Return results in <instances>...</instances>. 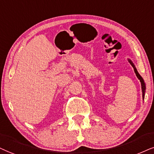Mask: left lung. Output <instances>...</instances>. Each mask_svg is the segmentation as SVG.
Returning <instances> with one entry per match:
<instances>
[{"label": "left lung", "instance_id": "8db88e82", "mask_svg": "<svg viewBox=\"0 0 154 154\" xmlns=\"http://www.w3.org/2000/svg\"><path fill=\"white\" fill-rule=\"evenodd\" d=\"M128 61H129L130 63L131 64V66H133V68H134V71H135V73H136V76H137V78L138 79V80L140 81V82H141V89H142V95H143V98H144V95H145V90H146V85H145V83H144L143 79H142V77L141 76V75H140V74L138 73V71H137V70H136L135 66L134 65V63H133L131 60L128 59Z\"/></svg>", "mask_w": 154, "mask_h": 154}]
</instances>
